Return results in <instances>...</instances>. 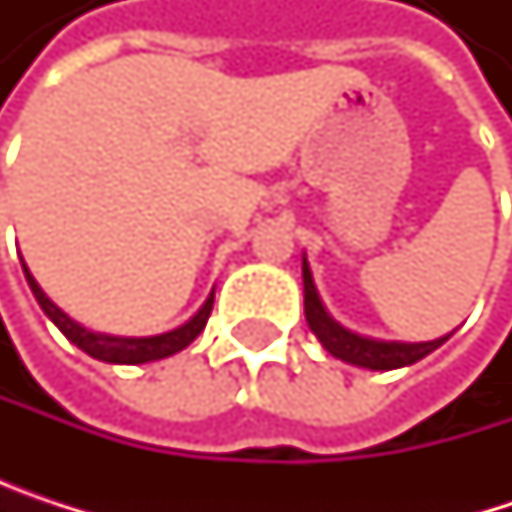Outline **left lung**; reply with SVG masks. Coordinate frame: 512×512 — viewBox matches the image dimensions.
<instances>
[{
  "instance_id": "8db88e82",
  "label": "left lung",
  "mask_w": 512,
  "mask_h": 512,
  "mask_svg": "<svg viewBox=\"0 0 512 512\" xmlns=\"http://www.w3.org/2000/svg\"><path fill=\"white\" fill-rule=\"evenodd\" d=\"M302 287H305V320H308V329L317 335V341L323 344V350H329L335 358L347 361V364H356V367H367V370H397V367H406V364H415L424 356H430L433 350H439L451 335L445 338H436V341H379V338H367V335H358L353 329L341 326L323 305L320 293H317V284H314V275H311V266H308V257H302Z\"/></svg>"
}]
</instances>
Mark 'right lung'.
I'll return each mask as SVG.
<instances>
[{
    "instance_id": "add662e5",
    "label": "right lung",
    "mask_w": 512,
    "mask_h": 512,
    "mask_svg": "<svg viewBox=\"0 0 512 512\" xmlns=\"http://www.w3.org/2000/svg\"><path fill=\"white\" fill-rule=\"evenodd\" d=\"M23 272H26V281L38 299V305L44 308V314L50 317L52 323L61 329V335L76 344L82 353H88L97 361H106V364H145V361H156V358H168L180 350H186L207 326V317L213 311V293L207 296V302L198 308V314L192 320H186L183 326L171 329V332H162V335H148V338H124V335H106V332H91L85 329L82 323H76L73 317H67L50 296L41 290V284L35 281V275L29 272L26 260H23Z\"/></svg>"
}]
</instances>
